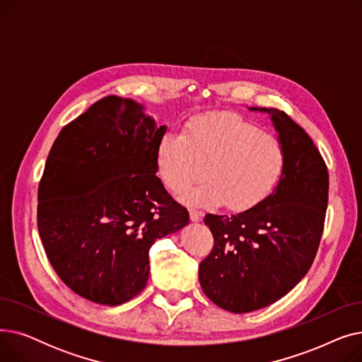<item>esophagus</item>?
I'll return each instance as SVG.
<instances>
[{
  "label": "esophagus",
  "instance_id": "1",
  "mask_svg": "<svg viewBox=\"0 0 362 362\" xmlns=\"http://www.w3.org/2000/svg\"><path fill=\"white\" fill-rule=\"evenodd\" d=\"M202 213L201 211H198V210H191L189 211V217H191V220L192 221H195V223H198V221H201L202 220Z\"/></svg>",
  "mask_w": 362,
  "mask_h": 362
}]
</instances>
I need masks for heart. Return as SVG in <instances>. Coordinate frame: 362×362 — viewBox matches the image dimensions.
I'll return each instance as SVG.
<instances>
[{"label":"heart","mask_w":362,"mask_h":362,"mask_svg":"<svg viewBox=\"0 0 362 362\" xmlns=\"http://www.w3.org/2000/svg\"><path fill=\"white\" fill-rule=\"evenodd\" d=\"M286 152L274 133L233 112H214L189 122L183 135L167 132L156 149L157 173L182 194L205 173L208 180L183 197L195 206L227 202L242 211L267 198L279 183Z\"/></svg>","instance_id":"b5f03b06"}]
</instances>
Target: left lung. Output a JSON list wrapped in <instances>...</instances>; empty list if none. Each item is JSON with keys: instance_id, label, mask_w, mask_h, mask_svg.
Listing matches in <instances>:
<instances>
[{"instance_id": "1", "label": "left lung", "mask_w": 362, "mask_h": 362, "mask_svg": "<svg viewBox=\"0 0 362 362\" xmlns=\"http://www.w3.org/2000/svg\"><path fill=\"white\" fill-rule=\"evenodd\" d=\"M250 110L270 114L286 164L274 191L257 205L204 218L214 248L199 264L201 288L216 305L235 314L272 305L305 277L329 198L327 167L308 133L276 108Z\"/></svg>"}]
</instances>
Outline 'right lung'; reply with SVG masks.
Returning <instances> with one entry per match:
<instances>
[{
	"instance_id": "obj_1",
	"label": "right lung",
	"mask_w": 362,
	"mask_h": 362,
	"mask_svg": "<svg viewBox=\"0 0 362 362\" xmlns=\"http://www.w3.org/2000/svg\"><path fill=\"white\" fill-rule=\"evenodd\" d=\"M167 126L110 95L63 127L37 189V230L55 273L82 298L122 305L146 286L149 248L189 213L156 176Z\"/></svg>"
}]
</instances>
